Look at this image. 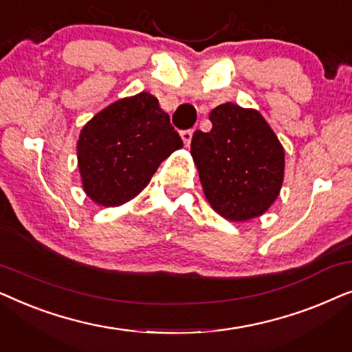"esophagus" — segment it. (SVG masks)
I'll return each instance as SVG.
<instances>
[{
    "mask_svg": "<svg viewBox=\"0 0 352 352\" xmlns=\"http://www.w3.org/2000/svg\"><path fill=\"white\" fill-rule=\"evenodd\" d=\"M192 134H194V129H184V131H181V138H182V141H184L186 146H189L190 144Z\"/></svg>",
    "mask_w": 352,
    "mask_h": 352,
    "instance_id": "obj_1",
    "label": "esophagus"
}]
</instances>
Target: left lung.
Here are the masks:
<instances>
[{"label": "left lung", "mask_w": 352, "mask_h": 352, "mask_svg": "<svg viewBox=\"0 0 352 352\" xmlns=\"http://www.w3.org/2000/svg\"><path fill=\"white\" fill-rule=\"evenodd\" d=\"M211 131H195L190 153L206 200L229 221L261 216L283 182L285 153L258 110L226 102L211 110Z\"/></svg>", "instance_id": "8db88e82"}]
</instances>
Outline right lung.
Returning a JSON list of instances; mask_svg holds the SVG:
<instances>
[{"label": "right lung", "mask_w": 352, "mask_h": 352, "mask_svg": "<svg viewBox=\"0 0 352 352\" xmlns=\"http://www.w3.org/2000/svg\"><path fill=\"white\" fill-rule=\"evenodd\" d=\"M181 147L155 96L139 93L110 104L85 124L76 144L86 195L102 206L126 204Z\"/></svg>", "instance_id": "add662e5"}]
</instances>
